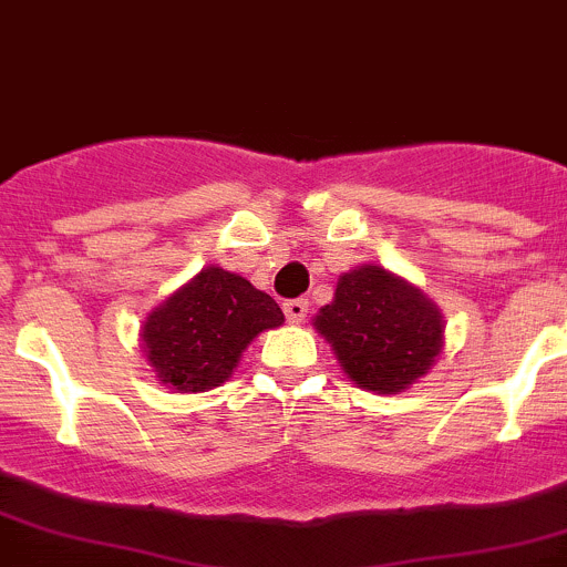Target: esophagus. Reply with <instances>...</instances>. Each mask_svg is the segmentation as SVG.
Listing matches in <instances>:
<instances>
[{"label":"esophagus","instance_id":"obj_1","mask_svg":"<svg viewBox=\"0 0 567 567\" xmlns=\"http://www.w3.org/2000/svg\"><path fill=\"white\" fill-rule=\"evenodd\" d=\"M308 311H311V306H308V300H302V297H295V300L284 302V313L291 324L306 322Z\"/></svg>","mask_w":567,"mask_h":567}]
</instances>
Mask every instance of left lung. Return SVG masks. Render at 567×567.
Segmentation results:
<instances>
[{
  "label": "left lung",
  "mask_w": 567,
  "mask_h": 567,
  "mask_svg": "<svg viewBox=\"0 0 567 567\" xmlns=\"http://www.w3.org/2000/svg\"><path fill=\"white\" fill-rule=\"evenodd\" d=\"M313 327L330 341L343 373L373 393H404L429 373L445 343L440 308L379 265L343 272Z\"/></svg>",
  "instance_id": "8db88e82"
}]
</instances>
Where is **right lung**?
I'll use <instances>...</instances> for the list:
<instances>
[{
	"label": "right lung",
	"mask_w": 567,
	"mask_h": 567,
	"mask_svg": "<svg viewBox=\"0 0 567 567\" xmlns=\"http://www.w3.org/2000/svg\"><path fill=\"white\" fill-rule=\"evenodd\" d=\"M281 324L284 311L270 295L213 265L150 313L142 341L163 384L204 393L231 377L261 330Z\"/></svg>",
	"instance_id": "right-lung-1"
}]
</instances>
